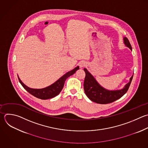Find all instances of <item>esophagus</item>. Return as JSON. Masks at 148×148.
Wrapping results in <instances>:
<instances>
[{"label":"esophagus","instance_id":"esophagus-1","mask_svg":"<svg viewBox=\"0 0 148 148\" xmlns=\"http://www.w3.org/2000/svg\"><path fill=\"white\" fill-rule=\"evenodd\" d=\"M86 65H87V63L86 62H84V61H82L79 64V66H80V68H83V67L86 66Z\"/></svg>","mask_w":148,"mask_h":148}]
</instances>
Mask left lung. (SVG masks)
<instances>
[{"instance_id":"left-lung-1","label":"left lung","mask_w":148,"mask_h":148,"mask_svg":"<svg viewBox=\"0 0 148 148\" xmlns=\"http://www.w3.org/2000/svg\"><path fill=\"white\" fill-rule=\"evenodd\" d=\"M124 44L132 51L131 46L126 37L123 38ZM86 77L84 81V90L87 97L92 101L100 104H106L113 102L120 98L127 91L133 75L130 78V81L120 90H109L102 87L96 80L94 77L88 71L84 69Z\"/></svg>"}]
</instances>
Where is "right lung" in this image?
I'll return each mask as SVG.
<instances>
[{
  "label": "right lung",
  "mask_w": 148,
  "mask_h": 148,
  "mask_svg": "<svg viewBox=\"0 0 148 148\" xmlns=\"http://www.w3.org/2000/svg\"><path fill=\"white\" fill-rule=\"evenodd\" d=\"M78 69H79V66L75 68L72 71L66 73L65 75H64L62 77H61L58 80H57L53 84L43 88L36 89V88H30L27 86L21 80L18 76V78L21 84L29 93H30L31 94H32V95H34V97L38 98H40L42 99H47L54 98L56 96L58 95L62 90L64 86L65 82L66 80V79L69 77L70 76L73 75L76 72V71H77Z\"/></svg>",
  "instance_id": "add662e5"
}]
</instances>
